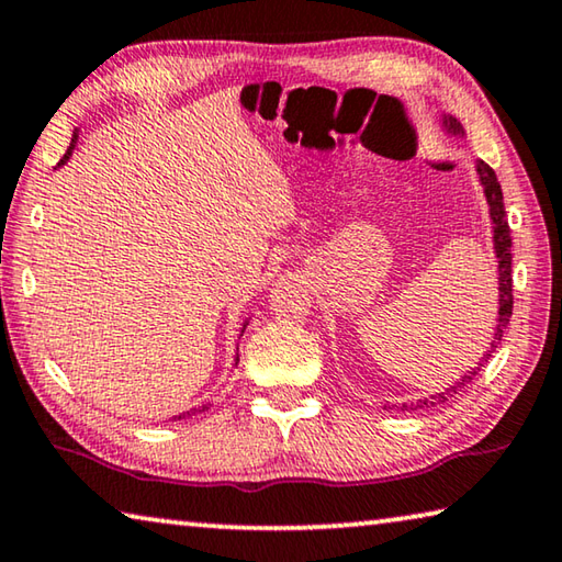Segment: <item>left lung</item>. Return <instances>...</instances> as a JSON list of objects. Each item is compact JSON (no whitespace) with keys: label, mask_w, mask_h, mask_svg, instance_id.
Returning <instances> with one entry per match:
<instances>
[{"label":"left lung","mask_w":562,"mask_h":562,"mask_svg":"<svg viewBox=\"0 0 562 562\" xmlns=\"http://www.w3.org/2000/svg\"><path fill=\"white\" fill-rule=\"evenodd\" d=\"M443 131L449 133V136H463V126L453 116H443ZM475 173H479V180L483 186V195H486V203H488V215H491V233H493V250H496V260H498V315H496V329H493V339H491V347L486 355H483L479 361H475V367H471V372H465L459 382L451 384L449 389H443L439 394H431V396H424V398H416L412 404H402V412H416V408H429L434 404H441V402H449V396H453L459 389H463L465 384L471 382V379L481 372V367L486 364L491 359L493 351L501 345L503 339V331H506L510 315H513V278H510V227L506 221V207H503V193H501V183L496 173H493V168L479 160L475 164ZM386 408V406H384Z\"/></svg>","instance_id":"1"}]
</instances>
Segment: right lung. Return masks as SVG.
Returning <instances> with one entry per match:
<instances>
[{"instance_id":"1","label":"right lung","mask_w":562,"mask_h":562,"mask_svg":"<svg viewBox=\"0 0 562 562\" xmlns=\"http://www.w3.org/2000/svg\"><path fill=\"white\" fill-rule=\"evenodd\" d=\"M76 133H79V131H74L71 146H69V148H66V154H64V158H61V164H59V166H64V164H66V160H69V156L74 154V148H76V138H79V136H76ZM245 327H247V319L243 322V329H240V335H243V331H245ZM237 361H240V357H235V367H237ZM207 408H211V404H203V406H198V408H190V412H183V414H178L176 418H186V416L201 414V412H207Z\"/></svg>"}]
</instances>
